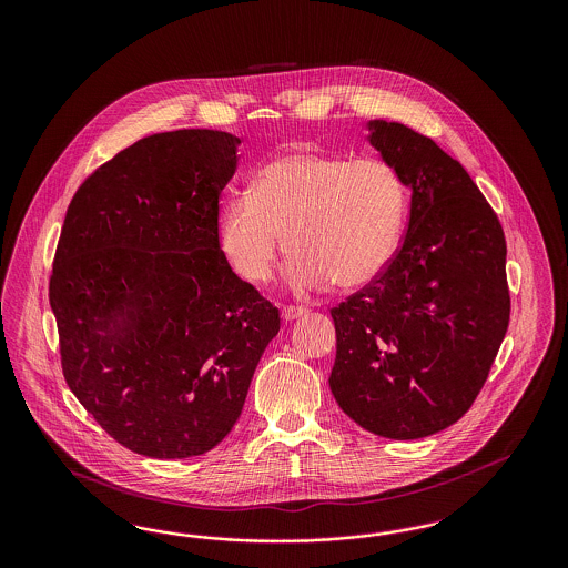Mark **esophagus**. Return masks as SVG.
Instances as JSON below:
<instances>
[{
	"label": "esophagus",
	"instance_id": "34e87169",
	"mask_svg": "<svg viewBox=\"0 0 568 568\" xmlns=\"http://www.w3.org/2000/svg\"><path fill=\"white\" fill-rule=\"evenodd\" d=\"M306 315V308L304 306H283V320L285 322H294L297 317Z\"/></svg>",
	"mask_w": 568,
	"mask_h": 568
}]
</instances>
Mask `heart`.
Listing matches in <instances>:
<instances>
[{"instance_id": "1", "label": "heart", "mask_w": 568, "mask_h": 568, "mask_svg": "<svg viewBox=\"0 0 568 568\" xmlns=\"http://www.w3.org/2000/svg\"><path fill=\"white\" fill-rule=\"evenodd\" d=\"M406 213L408 190L392 163L297 151L262 165L248 195L223 204L219 246L253 285L271 278L285 239L296 294L325 292L334 281L362 287L394 260Z\"/></svg>"}]
</instances>
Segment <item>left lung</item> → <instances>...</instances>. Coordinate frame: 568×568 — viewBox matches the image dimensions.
<instances>
[{
    "label": "left lung",
    "instance_id": "8db88e82",
    "mask_svg": "<svg viewBox=\"0 0 568 568\" xmlns=\"http://www.w3.org/2000/svg\"><path fill=\"white\" fill-rule=\"evenodd\" d=\"M368 142L410 191L405 241L389 266L332 308L329 389L368 433L413 440L456 424L475 403L509 325L507 243L464 165L396 121Z\"/></svg>",
    "mask_w": 568,
    "mask_h": 568
}]
</instances>
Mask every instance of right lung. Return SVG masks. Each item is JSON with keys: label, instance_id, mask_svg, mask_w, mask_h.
Instances as JSON below:
<instances>
[{"label": "right lung", "instance_id": "obj_1", "mask_svg": "<svg viewBox=\"0 0 568 568\" xmlns=\"http://www.w3.org/2000/svg\"><path fill=\"white\" fill-rule=\"evenodd\" d=\"M241 138L176 130L138 140L72 197L49 297L63 377L134 454L202 456L243 413L278 308L230 268L219 195Z\"/></svg>", "mask_w": 568, "mask_h": 568}]
</instances>
